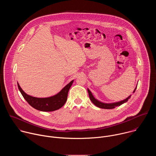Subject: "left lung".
<instances>
[{
	"instance_id": "1",
	"label": "left lung",
	"mask_w": 156,
	"mask_h": 156,
	"mask_svg": "<svg viewBox=\"0 0 156 156\" xmlns=\"http://www.w3.org/2000/svg\"><path fill=\"white\" fill-rule=\"evenodd\" d=\"M137 87V86H136ZM136 87H135V89L134 90V91H133V93H134L136 91ZM87 92H88V94H89V96H90V100L91 101V102L97 107H99V108H105V109H112V108H114L115 107H117V106H120L122 104L126 102L128 99L130 98L131 97V95L129 96H128L127 98H126L125 99L123 100V101H119V102H114V103H104V102H102L98 100H97L93 95V94L91 93V92L90 91V90H89V89H87Z\"/></svg>"
}]
</instances>
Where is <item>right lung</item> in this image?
Wrapping results in <instances>:
<instances>
[{"label": "right lung", "mask_w": 156, "mask_h": 156, "mask_svg": "<svg viewBox=\"0 0 156 156\" xmlns=\"http://www.w3.org/2000/svg\"><path fill=\"white\" fill-rule=\"evenodd\" d=\"M73 83V80L66 84L57 94L49 98H35L26 94L18 83V87L22 96L28 103L36 110L42 112H52L61 108L67 100L68 93Z\"/></svg>", "instance_id": "1"}]
</instances>
